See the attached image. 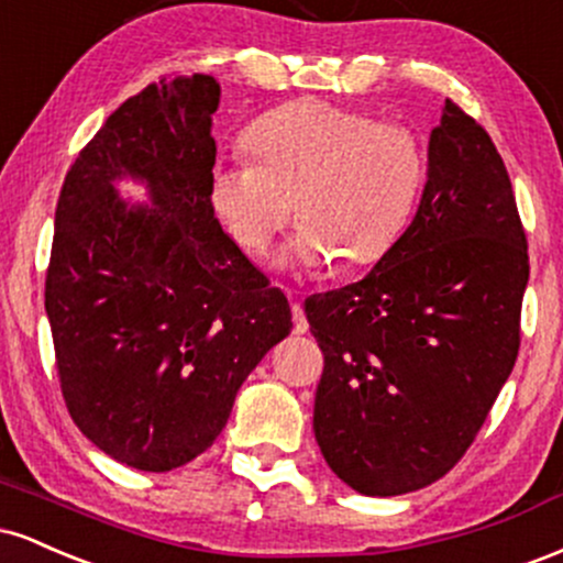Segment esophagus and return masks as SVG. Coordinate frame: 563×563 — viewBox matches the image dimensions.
I'll return each mask as SVG.
<instances>
[{
	"label": "esophagus",
	"mask_w": 563,
	"mask_h": 563,
	"mask_svg": "<svg viewBox=\"0 0 563 563\" xmlns=\"http://www.w3.org/2000/svg\"><path fill=\"white\" fill-rule=\"evenodd\" d=\"M288 299H290V312H294V333L301 335L309 331V322H307V314H303V307L299 301V294L296 290H286Z\"/></svg>",
	"instance_id": "34e87169"
}]
</instances>
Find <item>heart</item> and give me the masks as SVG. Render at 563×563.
<instances>
[{"instance_id":"b5f03b06","label":"heart","mask_w":563,"mask_h":563,"mask_svg":"<svg viewBox=\"0 0 563 563\" xmlns=\"http://www.w3.org/2000/svg\"><path fill=\"white\" fill-rule=\"evenodd\" d=\"M251 158H217L211 209L249 254H264L290 214L301 228L290 254L307 267L339 260L357 269L399 241L429 174L412 126L328 100H296L245 132Z\"/></svg>"}]
</instances>
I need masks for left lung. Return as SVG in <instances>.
Returning a JSON list of instances; mask_svg holds the SVG:
<instances>
[{"label":"left lung","instance_id":"left-lung-1","mask_svg":"<svg viewBox=\"0 0 563 563\" xmlns=\"http://www.w3.org/2000/svg\"><path fill=\"white\" fill-rule=\"evenodd\" d=\"M527 280L506 164L448 97L410 228L363 280L303 301L322 352L314 439L341 482L405 495L466 455L514 371Z\"/></svg>","mask_w":563,"mask_h":563}]
</instances>
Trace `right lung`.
I'll return each mask as SVG.
<instances>
[{"label":"right lung","mask_w":563,"mask_h":563,"mask_svg":"<svg viewBox=\"0 0 563 563\" xmlns=\"http://www.w3.org/2000/svg\"><path fill=\"white\" fill-rule=\"evenodd\" d=\"M214 76L147 84L108 115L60 187L44 280L63 399L129 468H179L214 444L235 394L294 328L288 299L209 200ZM142 176L154 209L112 190Z\"/></svg>","instance_id":"add662e5"}]
</instances>
